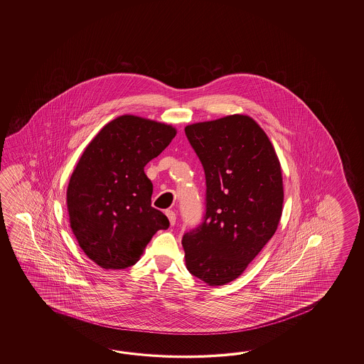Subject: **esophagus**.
Returning a JSON list of instances; mask_svg holds the SVG:
<instances>
[{
    "mask_svg": "<svg viewBox=\"0 0 364 364\" xmlns=\"http://www.w3.org/2000/svg\"><path fill=\"white\" fill-rule=\"evenodd\" d=\"M165 213H166V216L169 218L171 226H174V225H176V221H177V215H176V212L169 209V210H166Z\"/></svg>",
    "mask_w": 364,
    "mask_h": 364,
    "instance_id": "34e87169",
    "label": "esophagus"
}]
</instances>
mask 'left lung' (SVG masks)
Wrapping results in <instances>:
<instances>
[{"mask_svg": "<svg viewBox=\"0 0 364 364\" xmlns=\"http://www.w3.org/2000/svg\"><path fill=\"white\" fill-rule=\"evenodd\" d=\"M205 174V215L183 234L188 272L218 287L238 279L277 230L284 186L271 140L251 117L188 124Z\"/></svg>", "mask_w": 364, "mask_h": 364, "instance_id": "8db88e82", "label": "left lung"}]
</instances>
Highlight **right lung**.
<instances>
[{
	"label": "right lung",
	"instance_id": "add662e5",
	"mask_svg": "<svg viewBox=\"0 0 364 364\" xmlns=\"http://www.w3.org/2000/svg\"><path fill=\"white\" fill-rule=\"evenodd\" d=\"M171 124L118 117L87 146L68 187L70 226L80 248L105 269H124L140 259L169 220L151 205L152 182L144 166L176 136Z\"/></svg>",
	"mask_w": 364,
	"mask_h": 364
}]
</instances>
